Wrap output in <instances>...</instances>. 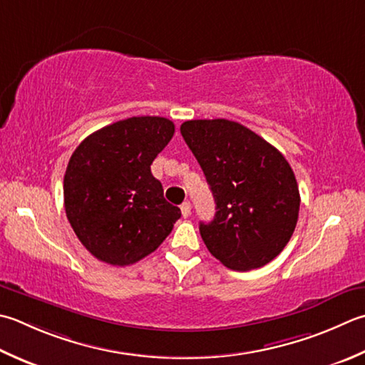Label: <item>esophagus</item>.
Listing matches in <instances>:
<instances>
[{"label":"esophagus","mask_w":365,"mask_h":365,"mask_svg":"<svg viewBox=\"0 0 365 365\" xmlns=\"http://www.w3.org/2000/svg\"><path fill=\"white\" fill-rule=\"evenodd\" d=\"M180 210H182L183 218H188L190 213H191V204H190V201H185V202L180 205Z\"/></svg>","instance_id":"1"}]
</instances>
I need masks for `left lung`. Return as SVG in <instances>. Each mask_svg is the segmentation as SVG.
Segmentation results:
<instances>
[{
    "instance_id": "obj_1",
    "label": "left lung",
    "mask_w": 365,
    "mask_h": 365,
    "mask_svg": "<svg viewBox=\"0 0 365 365\" xmlns=\"http://www.w3.org/2000/svg\"><path fill=\"white\" fill-rule=\"evenodd\" d=\"M180 133L217 204L210 223L199 225L205 247L239 272L266 266L297 225L301 196L289 163L237 121L188 120Z\"/></svg>"
}]
</instances>
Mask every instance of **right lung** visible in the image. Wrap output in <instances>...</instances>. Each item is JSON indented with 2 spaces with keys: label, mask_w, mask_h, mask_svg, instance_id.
<instances>
[{
  "label": "right lung",
  "mask_w": 365,
  "mask_h": 365,
  "mask_svg": "<svg viewBox=\"0 0 365 365\" xmlns=\"http://www.w3.org/2000/svg\"><path fill=\"white\" fill-rule=\"evenodd\" d=\"M174 131L164 117H131L90 134L74 150L63 182L64 210L99 261L121 267L140 261L182 217L150 170Z\"/></svg>",
  "instance_id": "right-lung-1"
}]
</instances>
